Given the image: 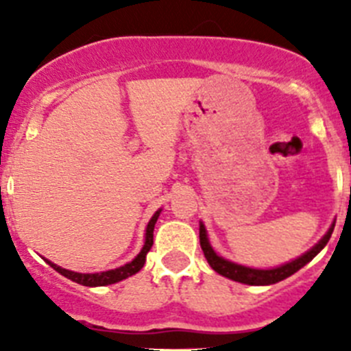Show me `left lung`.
<instances>
[{"instance_id": "left-lung-1", "label": "left lung", "mask_w": 351, "mask_h": 351, "mask_svg": "<svg viewBox=\"0 0 351 351\" xmlns=\"http://www.w3.org/2000/svg\"><path fill=\"white\" fill-rule=\"evenodd\" d=\"M332 230L334 223L332 226L328 228L327 234H325L324 237L318 241V244H315L308 253H304L299 258L291 260V262L274 269H251L246 267V265H239V263L230 262V260H225L223 256H218L216 255V251L213 250V246H210L209 239H207V230L206 226H204V223H200V246H202L204 255H206L209 265L214 271L218 272V274L225 276V278H228V280L232 281H239V283L262 287V285H274L278 283V281L287 280L288 276L295 274V272L299 271V269H302L306 263L311 262V260L324 250L325 244L328 243V239L332 235Z\"/></svg>"}]
</instances>
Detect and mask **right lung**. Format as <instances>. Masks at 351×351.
Returning <instances> with one entry per match:
<instances>
[{
	"label": "right lung",
	"mask_w": 351,
	"mask_h": 351,
	"mask_svg": "<svg viewBox=\"0 0 351 351\" xmlns=\"http://www.w3.org/2000/svg\"><path fill=\"white\" fill-rule=\"evenodd\" d=\"M160 213L161 209H158L156 213L153 214V218L149 219L147 228H145V243L144 246H142L141 253H138L132 262L125 263L123 267H117V269H112V271H105V272H95V274H82V272H73V271H68V269L60 267V265H56V263L49 262V260H45V262H47L54 271L60 272L61 276H64V278L75 281V283L79 285H84V287H107V285H114L117 283V281L126 280V278H130V276L137 274V272L144 267L145 255H147L151 246H153L154 225H156V219L158 216H160Z\"/></svg>",
	"instance_id": "1"
}]
</instances>
